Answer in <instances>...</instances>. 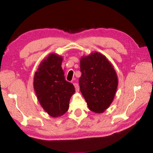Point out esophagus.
Instances as JSON below:
<instances>
[{
	"instance_id": "esophagus-1",
	"label": "esophagus",
	"mask_w": 153,
	"mask_h": 153,
	"mask_svg": "<svg viewBox=\"0 0 153 153\" xmlns=\"http://www.w3.org/2000/svg\"><path fill=\"white\" fill-rule=\"evenodd\" d=\"M74 85L75 88H76V92H78L79 91V86H78V84H77V83H74Z\"/></svg>"
}]
</instances>
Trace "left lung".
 I'll return each instance as SVG.
<instances>
[{"instance_id": "obj_1", "label": "left lung", "mask_w": 153, "mask_h": 153, "mask_svg": "<svg viewBox=\"0 0 153 153\" xmlns=\"http://www.w3.org/2000/svg\"><path fill=\"white\" fill-rule=\"evenodd\" d=\"M80 71V91L88 107L94 113H103L112 103L118 85L113 65L105 55L95 52L81 58Z\"/></svg>"}]
</instances>
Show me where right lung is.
<instances>
[{
  "label": "right lung",
  "instance_id": "right-lung-1",
  "mask_svg": "<svg viewBox=\"0 0 153 153\" xmlns=\"http://www.w3.org/2000/svg\"><path fill=\"white\" fill-rule=\"evenodd\" d=\"M62 61V56L50 54L41 62L33 77L38 101L53 117H60L68 111L69 100L76 92L73 84L65 78Z\"/></svg>",
  "mask_w": 153,
  "mask_h": 153
}]
</instances>
